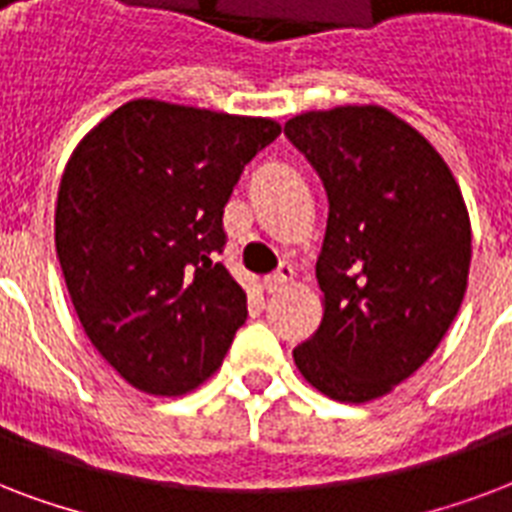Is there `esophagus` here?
Returning a JSON list of instances; mask_svg holds the SVG:
<instances>
[{
  "label": "esophagus",
  "instance_id": "obj_1",
  "mask_svg": "<svg viewBox=\"0 0 512 512\" xmlns=\"http://www.w3.org/2000/svg\"><path fill=\"white\" fill-rule=\"evenodd\" d=\"M293 277H296L293 267H291V264H285V261H283L275 275H269L267 280H264V288H267L269 293H280V291H285V288H288V285L293 283Z\"/></svg>",
  "mask_w": 512,
  "mask_h": 512
}]
</instances>
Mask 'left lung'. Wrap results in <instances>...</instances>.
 <instances>
[{
	"label": "left lung",
	"instance_id": "left-lung-1",
	"mask_svg": "<svg viewBox=\"0 0 512 512\" xmlns=\"http://www.w3.org/2000/svg\"><path fill=\"white\" fill-rule=\"evenodd\" d=\"M323 178L320 328L293 350L301 376L342 403L395 390L441 344L470 272L457 178L419 130L382 106H334L285 122Z\"/></svg>",
	"mask_w": 512,
	"mask_h": 512
}]
</instances>
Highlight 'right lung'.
I'll return each mask as SVG.
<instances>
[{
  "label": "right lung",
  "mask_w": 512,
  "mask_h": 512,
  "mask_svg": "<svg viewBox=\"0 0 512 512\" xmlns=\"http://www.w3.org/2000/svg\"><path fill=\"white\" fill-rule=\"evenodd\" d=\"M277 136L267 117L138 98L71 152L55 251L87 339L136 390L200 387L248 318L245 291L216 261L221 219L245 165Z\"/></svg>",
  "instance_id": "obj_1"
}]
</instances>
